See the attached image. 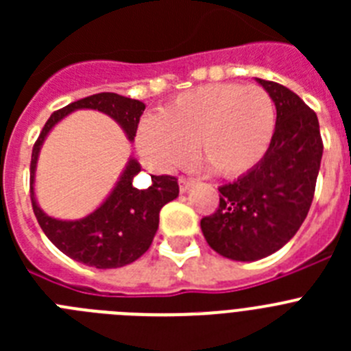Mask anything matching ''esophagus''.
<instances>
[{
	"label": "esophagus",
	"mask_w": 351,
	"mask_h": 351,
	"mask_svg": "<svg viewBox=\"0 0 351 351\" xmlns=\"http://www.w3.org/2000/svg\"><path fill=\"white\" fill-rule=\"evenodd\" d=\"M191 186H193V182H191L190 179L179 178V191H181V193H186V191L190 190Z\"/></svg>",
	"instance_id": "obj_1"
}]
</instances>
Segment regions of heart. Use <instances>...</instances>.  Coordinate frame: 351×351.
<instances>
[{
    "instance_id": "1",
    "label": "heart",
    "mask_w": 351,
    "mask_h": 351,
    "mask_svg": "<svg viewBox=\"0 0 351 351\" xmlns=\"http://www.w3.org/2000/svg\"><path fill=\"white\" fill-rule=\"evenodd\" d=\"M276 108L258 86L207 84L178 95L137 128V147L156 170L197 160L216 176H239L263 158L274 135Z\"/></svg>"
}]
</instances>
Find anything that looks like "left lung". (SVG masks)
<instances>
[{
  "label": "left lung",
  "mask_w": 351,
  "mask_h": 351,
  "mask_svg": "<svg viewBox=\"0 0 351 351\" xmlns=\"http://www.w3.org/2000/svg\"><path fill=\"white\" fill-rule=\"evenodd\" d=\"M276 105L267 153L237 181L219 186V207L200 221L207 244L235 262H255L285 246L308 216L324 144L318 117L299 96L255 79Z\"/></svg>",
  "instance_id": "1"
}]
</instances>
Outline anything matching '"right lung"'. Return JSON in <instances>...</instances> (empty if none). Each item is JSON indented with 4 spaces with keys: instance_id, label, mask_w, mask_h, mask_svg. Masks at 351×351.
I'll use <instances>...</instances> for the list:
<instances>
[{
    "instance_id": "obj_1",
    "label": "right lung",
    "mask_w": 351,
    "mask_h": 351,
    "mask_svg": "<svg viewBox=\"0 0 351 351\" xmlns=\"http://www.w3.org/2000/svg\"><path fill=\"white\" fill-rule=\"evenodd\" d=\"M145 105L116 93H98L66 105L49 117L31 154V204L43 234L64 255L75 262L96 269H117L141 258L149 250L160 225V210L179 197L178 179L170 176H151V186L138 190L133 179L142 170L133 156L126 161L110 193L93 213L79 219H60L49 216L40 207L35 193L38 156L49 133L58 123L75 110H98L114 119L126 138L133 142Z\"/></svg>"
}]
</instances>
